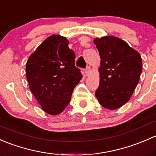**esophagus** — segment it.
<instances>
[{
  "mask_svg": "<svg viewBox=\"0 0 156 156\" xmlns=\"http://www.w3.org/2000/svg\"><path fill=\"white\" fill-rule=\"evenodd\" d=\"M90 72H91V67H90L89 66H88L86 68V70H85V74H86V76H87V75L89 74Z\"/></svg>",
  "mask_w": 156,
  "mask_h": 156,
  "instance_id": "obj_1",
  "label": "esophagus"
}]
</instances>
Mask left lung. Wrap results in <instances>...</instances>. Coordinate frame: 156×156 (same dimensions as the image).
I'll return each mask as SVG.
<instances>
[{
    "mask_svg": "<svg viewBox=\"0 0 156 156\" xmlns=\"http://www.w3.org/2000/svg\"><path fill=\"white\" fill-rule=\"evenodd\" d=\"M94 43L101 59L95 96L103 107L115 110L128 102L137 86L142 72L141 56L113 36L95 38Z\"/></svg>",
    "mask_w": 156,
    "mask_h": 156,
    "instance_id": "obj_1",
    "label": "left lung"
}]
</instances>
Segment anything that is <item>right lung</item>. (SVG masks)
Wrapping results in <instances>:
<instances>
[{"label":"right lung","instance_id":"obj_1","mask_svg":"<svg viewBox=\"0 0 156 156\" xmlns=\"http://www.w3.org/2000/svg\"><path fill=\"white\" fill-rule=\"evenodd\" d=\"M68 44L65 37L52 35L37 48L26 63L30 90L43 111L50 115L65 110L83 77L75 66L74 52Z\"/></svg>","mask_w":156,"mask_h":156}]
</instances>
